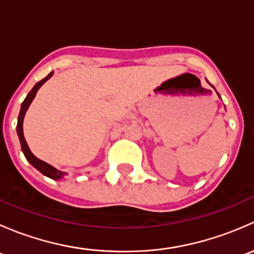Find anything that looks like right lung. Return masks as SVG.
<instances>
[{
  "label": "right lung",
  "instance_id": "1",
  "mask_svg": "<svg viewBox=\"0 0 254 254\" xmlns=\"http://www.w3.org/2000/svg\"><path fill=\"white\" fill-rule=\"evenodd\" d=\"M53 76V72H50L49 75L47 76L45 78H43L42 81L38 82L37 84H35L34 87L32 88V91L28 93V96L25 97V99L23 101L22 103V107H20V112H19V115H18V123H17V132H18V136H19V141H20V146H22V151L23 153H24L25 158H27L28 161H29L30 165L34 166L35 168H37L38 171H40V172L43 173V175H45L49 178H53V179H59L61 178L65 173L61 172V171H58L56 168H54L53 166L48 165L47 162H44V161L39 160V158L35 157L34 155L32 153V151L29 150V147H28V143L25 141L24 139V135H23V118H24V114L25 112H27L28 107H29V104L32 103V101L34 99L35 94H37V91L38 89L42 87V84H44V82L47 81Z\"/></svg>",
  "mask_w": 254,
  "mask_h": 254
}]
</instances>
